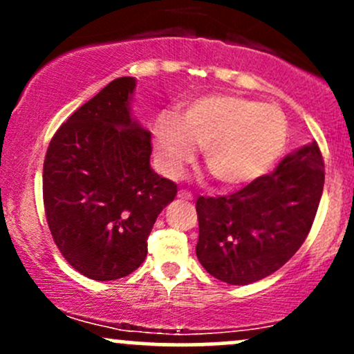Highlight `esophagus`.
Wrapping results in <instances>:
<instances>
[{"label": "esophagus", "instance_id": "34e87169", "mask_svg": "<svg viewBox=\"0 0 354 354\" xmlns=\"http://www.w3.org/2000/svg\"><path fill=\"white\" fill-rule=\"evenodd\" d=\"M178 198H180V200H183V201H191V200H193V194H191L189 191L181 189V191H178Z\"/></svg>", "mask_w": 354, "mask_h": 354}]
</instances>
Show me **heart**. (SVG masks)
Masks as SVG:
<instances>
[{
	"mask_svg": "<svg viewBox=\"0 0 354 354\" xmlns=\"http://www.w3.org/2000/svg\"><path fill=\"white\" fill-rule=\"evenodd\" d=\"M288 141L281 109L245 96L206 95L191 101L185 115L165 111L154 123V145L161 169L180 176L205 146V163L218 183L245 186L265 176Z\"/></svg>",
	"mask_w": 354,
	"mask_h": 354,
	"instance_id": "b5f03b06",
	"label": "heart"
}]
</instances>
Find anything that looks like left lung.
Masks as SVG:
<instances>
[{"mask_svg": "<svg viewBox=\"0 0 354 354\" xmlns=\"http://www.w3.org/2000/svg\"><path fill=\"white\" fill-rule=\"evenodd\" d=\"M323 185V156L313 141L230 196L198 198L196 256L203 268L228 284L273 274L310 233Z\"/></svg>", "mask_w": 354, "mask_h": 354, "instance_id": "obj_1", "label": "left lung"}]
</instances>
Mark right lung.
<instances>
[{
	"label": "right lung",
	"instance_id": "right-lung-1",
	"mask_svg": "<svg viewBox=\"0 0 354 354\" xmlns=\"http://www.w3.org/2000/svg\"><path fill=\"white\" fill-rule=\"evenodd\" d=\"M136 80H113L53 136L43 166V201L56 246L98 281L145 261L158 214L176 196L149 165L151 133L131 115Z\"/></svg>",
	"mask_w": 354,
	"mask_h": 354
}]
</instances>
